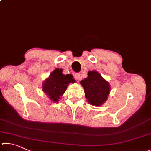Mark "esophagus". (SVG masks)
<instances>
[{"mask_svg":"<svg viewBox=\"0 0 151 151\" xmlns=\"http://www.w3.org/2000/svg\"><path fill=\"white\" fill-rule=\"evenodd\" d=\"M74 78H76V80H79L81 79V74L80 73H75V75H74Z\"/></svg>","mask_w":151,"mask_h":151,"instance_id":"esophagus-1","label":"esophagus"}]
</instances>
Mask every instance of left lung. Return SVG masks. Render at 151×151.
Wrapping results in <instances>:
<instances>
[{
	"mask_svg": "<svg viewBox=\"0 0 151 151\" xmlns=\"http://www.w3.org/2000/svg\"><path fill=\"white\" fill-rule=\"evenodd\" d=\"M86 98L89 104L100 106L106 101L110 93V85L96 71H89L88 78L80 81Z\"/></svg>",
	"mask_w": 151,
	"mask_h": 151,
	"instance_id": "left-lung-1",
	"label": "left lung"
}]
</instances>
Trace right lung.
I'll return each mask as SVG.
<instances>
[{"instance_id":"obj_1","label":"right lung","mask_w":151,"mask_h":151,"mask_svg":"<svg viewBox=\"0 0 151 151\" xmlns=\"http://www.w3.org/2000/svg\"><path fill=\"white\" fill-rule=\"evenodd\" d=\"M74 82L75 80L73 79L72 75H64L62 73V69L57 68L44 81L42 91L48 96L52 101L58 103L60 97L65 93L69 83Z\"/></svg>"}]
</instances>
